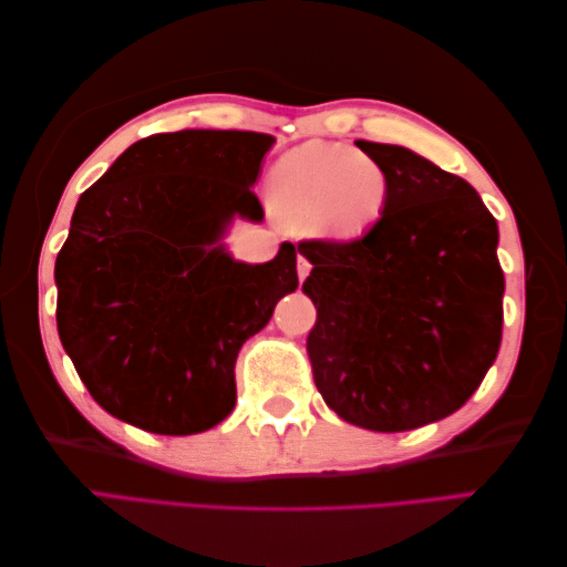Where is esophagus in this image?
I'll list each match as a JSON object with an SVG mask.
<instances>
[{"mask_svg":"<svg viewBox=\"0 0 567 567\" xmlns=\"http://www.w3.org/2000/svg\"><path fill=\"white\" fill-rule=\"evenodd\" d=\"M309 270H311V262H309L305 256H297V275H299V280L305 282Z\"/></svg>","mask_w":567,"mask_h":567,"instance_id":"1","label":"esophagus"}]
</instances>
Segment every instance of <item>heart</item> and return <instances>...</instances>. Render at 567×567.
Here are the masks:
<instances>
[{"instance_id":"b5f03b06","label":"heart","mask_w":567,"mask_h":567,"mask_svg":"<svg viewBox=\"0 0 567 567\" xmlns=\"http://www.w3.org/2000/svg\"><path fill=\"white\" fill-rule=\"evenodd\" d=\"M390 199L382 163L343 143L309 141L285 153L270 175L275 212L297 228L315 226L331 238L365 234Z\"/></svg>"}]
</instances>
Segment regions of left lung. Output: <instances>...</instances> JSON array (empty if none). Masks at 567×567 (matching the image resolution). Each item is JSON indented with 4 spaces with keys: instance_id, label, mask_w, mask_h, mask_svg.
<instances>
[{
    "instance_id": "1",
    "label": "left lung",
    "mask_w": 567,
    "mask_h": 567,
    "mask_svg": "<svg viewBox=\"0 0 567 567\" xmlns=\"http://www.w3.org/2000/svg\"><path fill=\"white\" fill-rule=\"evenodd\" d=\"M390 175L380 221L353 240H302L317 307L307 353L348 424L394 433L457 412L502 343L497 221L463 177L402 146L355 141Z\"/></svg>"
}]
</instances>
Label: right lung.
<instances>
[{
    "label": "right lung",
    "mask_w": 567,
    "mask_h": 567,
    "mask_svg": "<svg viewBox=\"0 0 567 567\" xmlns=\"http://www.w3.org/2000/svg\"><path fill=\"white\" fill-rule=\"evenodd\" d=\"M275 143L256 131L185 128L136 141L82 192L55 260L58 336L112 416L163 436L219 424L236 404L240 346L297 290V250L234 260V216Z\"/></svg>",
    "instance_id": "obj_1"
}]
</instances>
